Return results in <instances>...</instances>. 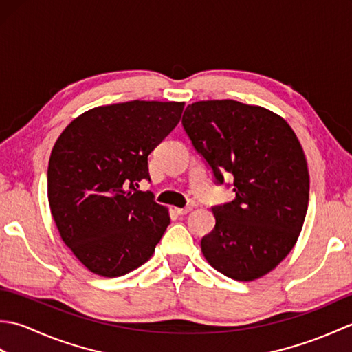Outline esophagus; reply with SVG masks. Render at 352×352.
<instances>
[{
    "label": "esophagus",
    "mask_w": 352,
    "mask_h": 352,
    "mask_svg": "<svg viewBox=\"0 0 352 352\" xmlns=\"http://www.w3.org/2000/svg\"><path fill=\"white\" fill-rule=\"evenodd\" d=\"M190 210H192V208H190V207H184V208H180V207H177V208H175V213H177V214H180V216H184V214H188V213H190Z\"/></svg>",
    "instance_id": "obj_1"
}]
</instances>
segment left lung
<instances>
[{
	"label": "left lung",
	"mask_w": 352,
	"mask_h": 352,
	"mask_svg": "<svg viewBox=\"0 0 352 352\" xmlns=\"http://www.w3.org/2000/svg\"><path fill=\"white\" fill-rule=\"evenodd\" d=\"M183 126L216 180L234 177L236 199L213 207L203 256L230 278L257 280L286 258L307 214L310 175L300 140L280 115L234 100L189 104Z\"/></svg>",
	"instance_id": "left-lung-1"
}]
</instances>
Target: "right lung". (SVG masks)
I'll return each mask as SVG.
<instances>
[{"label": "right lung", "instance_id": "add662e5", "mask_svg": "<svg viewBox=\"0 0 352 352\" xmlns=\"http://www.w3.org/2000/svg\"><path fill=\"white\" fill-rule=\"evenodd\" d=\"M184 102L140 101L85 111L56 140L48 203L62 241L89 271L115 278L151 258L170 218L151 192L148 155L180 122Z\"/></svg>", "mask_w": 352, "mask_h": 352}]
</instances>
